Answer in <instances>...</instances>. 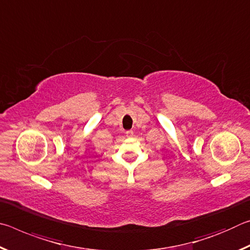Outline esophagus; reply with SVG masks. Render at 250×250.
Returning <instances> with one entry per match:
<instances>
[{"label": "esophagus", "instance_id": "esophagus-1", "mask_svg": "<svg viewBox=\"0 0 250 250\" xmlns=\"http://www.w3.org/2000/svg\"><path fill=\"white\" fill-rule=\"evenodd\" d=\"M125 134H126V137H128V138H132L133 137V131H131V130L126 131Z\"/></svg>", "mask_w": 250, "mask_h": 250}]
</instances>
